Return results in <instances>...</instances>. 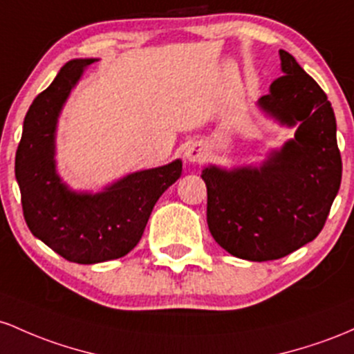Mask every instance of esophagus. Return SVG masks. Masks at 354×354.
I'll return each mask as SVG.
<instances>
[{"label":"esophagus","instance_id":"34e87169","mask_svg":"<svg viewBox=\"0 0 354 354\" xmlns=\"http://www.w3.org/2000/svg\"><path fill=\"white\" fill-rule=\"evenodd\" d=\"M184 156L189 162H192V164H197V162H204L205 160V157H207V150H205V147L202 144H197V142H194V144H189L187 147H185Z\"/></svg>","mask_w":354,"mask_h":354}]
</instances>
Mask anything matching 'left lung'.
I'll use <instances>...</instances> for the list:
<instances>
[{
    "label": "left lung",
    "instance_id": "1",
    "mask_svg": "<svg viewBox=\"0 0 354 354\" xmlns=\"http://www.w3.org/2000/svg\"><path fill=\"white\" fill-rule=\"evenodd\" d=\"M283 77L257 100L268 117L296 129L259 165L202 170L207 225L222 249L239 259H279L323 229L341 184L336 118L321 86L292 55L279 50Z\"/></svg>",
    "mask_w": 354,
    "mask_h": 354
}]
</instances>
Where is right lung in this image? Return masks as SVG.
<instances>
[{"instance_id": "add662e5", "label": "right lung", "mask_w": 354, "mask_h": 354, "mask_svg": "<svg viewBox=\"0 0 354 354\" xmlns=\"http://www.w3.org/2000/svg\"><path fill=\"white\" fill-rule=\"evenodd\" d=\"M97 58L65 63L23 122L15 176L31 234L66 261L97 264L129 254L142 239L158 197L182 174V160L137 170L100 192L70 189L57 172V127L63 105Z\"/></svg>"}]
</instances>
